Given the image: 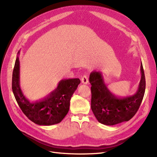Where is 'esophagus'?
Segmentation results:
<instances>
[{
  "mask_svg": "<svg viewBox=\"0 0 157 157\" xmlns=\"http://www.w3.org/2000/svg\"><path fill=\"white\" fill-rule=\"evenodd\" d=\"M81 81H82V83L84 84H87L88 83V75H84L83 77H82L81 78Z\"/></svg>",
  "mask_w": 157,
  "mask_h": 157,
  "instance_id": "1",
  "label": "esophagus"
}]
</instances>
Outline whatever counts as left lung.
<instances>
[{
  "label": "left lung",
  "instance_id": "left-lung-1",
  "mask_svg": "<svg viewBox=\"0 0 157 157\" xmlns=\"http://www.w3.org/2000/svg\"><path fill=\"white\" fill-rule=\"evenodd\" d=\"M140 68L141 79L136 92L132 96L124 98H118L109 91L100 71H92L90 73L91 109L99 122L113 126L128 121L135 115L145 90V77L142 63Z\"/></svg>",
  "mask_w": 157,
  "mask_h": 157
}]
</instances>
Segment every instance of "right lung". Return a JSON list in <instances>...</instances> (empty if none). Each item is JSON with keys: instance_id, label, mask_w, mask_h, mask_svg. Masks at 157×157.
<instances>
[{"instance_id": "right-lung-1", "label": "right lung", "mask_w": 157, "mask_h": 157, "mask_svg": "<svg viewBox=\"0 0 157 157\" xmlns=\"http://www.w3.org/2000/svg\"><path fill=\"white\" fill-rule=\"evenodd\" d=\"M18 52L12 74V91L23 113L30 121L40 126H50L62 121L69 110L70 100L80 83L79 78L61 80L46 97L30 101L20 87V63Z\"/></svg>"}]
</instances>
